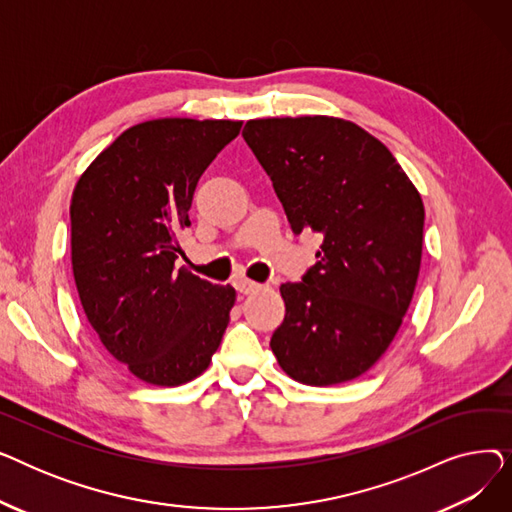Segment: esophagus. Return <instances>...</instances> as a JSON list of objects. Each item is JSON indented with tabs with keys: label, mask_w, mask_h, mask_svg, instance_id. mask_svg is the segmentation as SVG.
<instances>
[{
	"label": "esophagus",
	"mask_w": 512,
	"mask_h": 512,
	"mask_svg": "<svg viewBox=\"0 0 512 512\" xmlns=\"http://www.w3.org/2000/svg\"><path fill=\"white\" fill-rule=\"evenodd\" d=\"M234 286H236V290H238V292H242V294H251V292L261 290V284H257V282H253V280L245 278V276L236 278V280H234Z\"/></svg>",
	"instance_id": "esophagus-1"
}]
</instances>
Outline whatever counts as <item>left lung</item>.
Listing matches in <instances>:
<instances>
[{"instance_id":"left-lung-1","label":"left lung","mask_w":512,"mask_h":512,"mask_svg":"<svg viewBox=\"0 0 512 512\" xmlns=\"http://www.w3.org/2000/svg\"><path fill=\"white\" fill-rule=\"evenodd\" d=\"M294 234L324 242L303 282H286L272 351L299 384L369 371L392 344L421 267L425 209L388 147L332 116L259 118L242 130Z\"/></svg>"}]
</instances>
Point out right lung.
<instances>
[{"label":"right lung","mask_w":512,"mask_h":512,"mask_svg":"<svg viewBox=\"0 0 512 512\" xmlns=\"http://www.w3.org/2000/svg\"><path fill=\"white\" fill-rule=\"evenodd\" d=\"M238 120L159 118L134 124L80 174L70 203L72 272L105 351L145 384L195 380L218 351L236 290L186 267L178 234L201 174Z\"/></svg>","instance_id":"obj_1"}]
</instances>
